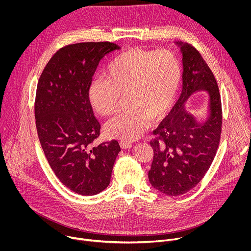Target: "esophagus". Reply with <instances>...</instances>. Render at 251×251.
<instances>
[{
	"label": "esophagus",
	"instance_id": "34e87169",
	"mask_svg": "<svg viewBox=\"0 0 251 251\" xmlns=\"http://www.w3.org/2000/svg\"><path fill=\"white\" fill-rule=\"evenodd\" d=\"M119 145H120V147H121L122 149H129V148L132 147L131 143H130V142H126V141H120Z\"/></svg>",
	"mask_w": 251,
	"mask_h": 251
}]
</instances>
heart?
Masks as SVG:
<instances>
[{
	"label": "heart",
	"mask_w": 251,
	"mask_h": 251,
	"mask_svg": "<svg viewBox=\"0 0 251 251\" xmlns=\"http://www.w3.org/2000/svg\"><path fill=\"white\" fill-rule=\"evenodd\" d=\"M182 64L170 50L131 49L117 55L106 69V76L94 78L88 87V100L101 116L118 109L121 96L129 109L106 123L110 138L133 141L152 123L163 119L171 109L182 79Z\"/></svg>",
	"instance_id": "1"
}]
</instances>
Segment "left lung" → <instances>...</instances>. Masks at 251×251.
<instances>
[{
    "label": "left lung",
    "instance_id": "left-lung-1",
    "mask_svg": "<svg viewBox=\"0 0 251 251\" xmlns=\"http://www.w3.org/2000/svg\"><path fill=\"white\" fill-rule=\"evenodd\" d=\"M183 54V89L171 115L153 131L154 151L148 177L167 196L177 197L194 189L209 169L220 145L223 110L218 82L201 54L190 44L177 42ZM210 95V116L202 125L187 113L185 101L195 92Z\"/></svg>",
    "mask_w": 251,
    "mask_h": 251
}]
</instances>
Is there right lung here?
<instances>
[{"label":"right lung","instance_id":"add662e5","mask_svg":"<svg viewBox=\"0 0 251 251\" xmlns=\"http://www.w3.org/2000/svg\"><path fill=\"white\" fill-rule=\"evenodd\" d=\"M119 49L109 42L65 46L50 59L38 82L34 117L42 148L58 180L81 196L108 187L121 151L116 140L92 146L100 124L88 100L99 61Z\"/></svg>","mask_w":251,"mask_h":251}]
</instances>
